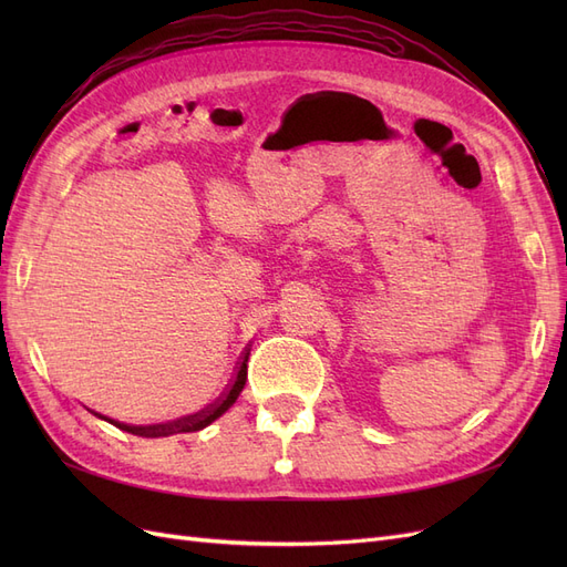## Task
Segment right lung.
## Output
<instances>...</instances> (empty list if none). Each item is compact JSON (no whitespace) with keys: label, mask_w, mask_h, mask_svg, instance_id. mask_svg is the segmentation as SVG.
I'll use <instances>...</instances> for the list:
<instances>
[{"label":"right lung","mask_w":567,"mask_h":567,"mask_svg":"<svg viewBox=\"0 0 567 567\" xmlns=\"http://www.w3.org/2000/svg\"><path fill=\"white\" fill-rule=\"evenodd\" d=\"M248 357H250V348L244 352L241 362H238V369L234 373V379H231L229 388L221 392V398L215 400L213 404H208L205 409L196 411V414H192V416H182L177 421L156 423V425H130V423H120V421H113V419H106V416H101V419H106L109 423L120 427V431H127L132 435H142V437H167V435H177V433L203 431V427H208L213 421H217L238 400V394H241V390L246 385V379H248Z\"/></svg>","instance_id":"right-lung-1"}]
</instances>
